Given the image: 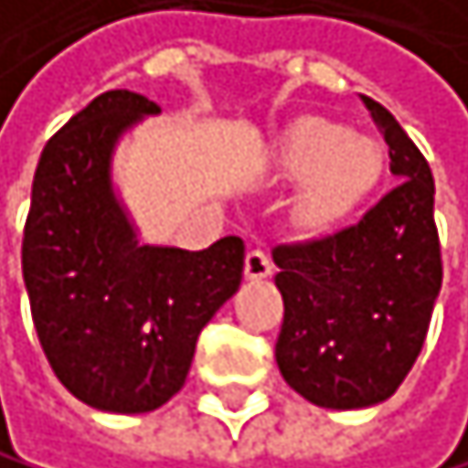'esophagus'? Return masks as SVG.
<instances>
[{"label":"esophagus","instance_id":"esophagus-1","mask_svg":"<svg viewBox=\"0 0 468 468\" xmlns=\"http://www.w3.org/2000/svg\"><path fill=\"white\" fill-rule=\"evenodd\" d=\"M244 273L247 279H267L273 273V259H270L264 250H250L244 259Z\"/></svg>","mask_w":468,"mask_h":468}]
</instances>
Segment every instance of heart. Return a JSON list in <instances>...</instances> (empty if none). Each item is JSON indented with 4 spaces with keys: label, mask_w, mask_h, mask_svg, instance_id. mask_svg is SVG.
Returning <instances> with one entry per match:
<instances>
[{
    "label": "heart",
    "mask_w": 468,
    "mask_h": 468,
    "mask_svg": "<svg viewBox=\"0 0 468 468\" xmlns=\"http://www.w3.org/2000/svg\"><path fill=\"white\" fill-rule=\"evenodd\" d=\"M279 172L304 184L302 221L331 229L348 221L382 177V152L371 137L328 120H307L279 149Z\"/></svg>",
    "instance_id": "1"
}]
</instances>
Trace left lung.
I'll use <instances>...</instances> for the list:
<instances>
[{
	"label": "left lung",
	"instance_id": "left-lung-1",
	"mask_svg": "<svg viewBox=\"0 0 468 468\" xmlns=\"http://www.w3.org/2000/svg\"><path fill=\"white\" fill-rule=\"evenodd\" d=\"M366 109L399 184L359 224L273 250L284 299L279 371L314 406L339 411L377 406L399 388L443 284L431 169L386 106L366 100Z\"/></svg>",
	"mask_w": 468,
	"mask_h": 468
}]
</instances>
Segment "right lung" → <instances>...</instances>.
I'll return each instance as SVG.
<instances>
[{
  "label": "right lung",
  "mask_w": 468,
  "mask_h": 468,
  "mask_svg": "<svg viewBox=\"0 0 468 468\" xmlns=\"http://www.w3.org/2000/svg\"><path fill=\"white\" fill-rule=\"evenodd\" d=\"M161 109L114 89L42 149L22 239V279L57 379L100 411L144 414L184 388L195 342L239 291L244 241L140 244L112 184L117 140Z\"/></svg>",
  "instance_id": "add662e5"
}]
</instances>
